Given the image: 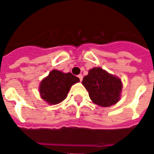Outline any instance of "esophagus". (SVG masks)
<instances>
[{
	"instance_id": "obj_1",
	"label": "esophagus",
	"mask_w": 154,
	"mask_h": 154,
	"mask_svg": "<svg viewBox=\"0 0 154 154\" xmlns=\"http://www.w3.org/2000/svg\"><path fill=\"white\" fill-rule=\"evenodd\" d=\"M77 77L79 78L80 82H82V75H78V76H77Z\"/></svg>"
}]
</instances>
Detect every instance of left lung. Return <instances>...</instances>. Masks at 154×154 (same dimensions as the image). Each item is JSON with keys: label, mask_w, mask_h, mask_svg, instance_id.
<instances>
[{"label": "left lung", "mask_w": 154, "mask_h": 154, "mask_svg": "<svg viewBox=\"0 0 154 154\" xmlns=\"http://www.w3.org/2000/svg\"><path fill=\"white\" fill-rule=\"evenodd\" d=\"M82 83L94 103L107 107L116 104L120 98L122 82L118 77L100 67L91 69L83 77Z\"/></svg>", "instance_id": "left-lung-1"}]
</instances>
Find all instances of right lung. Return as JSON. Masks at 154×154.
<instances>
[{"instance_id": "obj_1", "label": "right lung", "mask_w": 154, "mask_h": 154, "mask_svg": "<svg viewBox=\"0 0 154 154\" xmlns=\"http://www.w3.org/2000/svg\"><path fill=\"white\" fill-rule=\"evenodd\" d=\"M79 82V78L71 72H63L53 70L40 84L42 98L49 104L61 102L66 97L70 88L74 83Z\"/></svg>"}]
</instances>
